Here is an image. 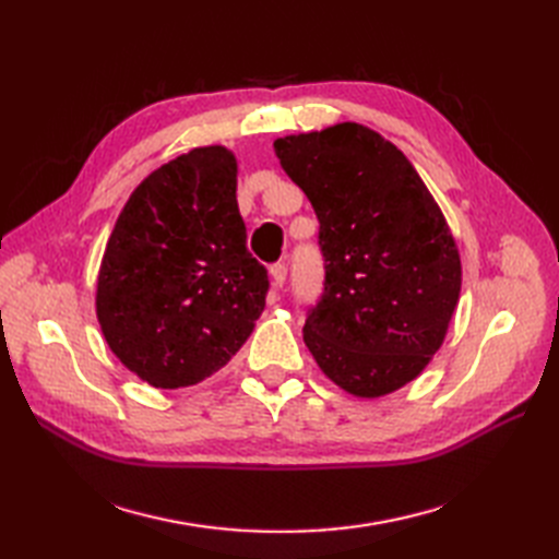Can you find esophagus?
<instances>
[{"mask_svg":"<svg viewBox=\"0 0 559 559\" xmlns=\"http://www.w3.org/2000/svg\"><path fill=\"white\" fill-rule=\"evenodd\" d=\"M270 277H273L275 289H282L284 280H286V265L284 263H275L273 267H270Z\"/></svg>","mask_w":559,"mask_h":559,"instance_id":"34e87169","label":"esophagus"}]
</instances>
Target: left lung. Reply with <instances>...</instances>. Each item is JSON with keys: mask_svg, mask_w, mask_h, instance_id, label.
<instances>
[{"mask_svg": "<svg viewBox=\"0 0 559 559\" xmlns=\"http://www.w3.org/2000/svg\"><path fill=\"white\" fill-rule=\"evenodd\" d=\"M273 146L312 202L326 261L302 341L347 394H392L441 349L460 300L462 261L445 216L403 151L361 123Z\"/></svg>", "mask_w": 559, "mask_h": 559, "instance_id": "1", "label": "left lung"}]
</instances>
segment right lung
I'll list each match as a JSON object with an SVG mask.
<instances>
[{"instance_id":"obj_1","label":"right lung","mask_w":559,"mask_h":559,"mask_svg":"<svg viewBox=\"0 0 559 559\" xmlns=\"http://www.w3.org/2000/svg\"><path fill=\"white\" fill-rule=\"evenodd\" d=\"M230 148L198 146L128 198L99 263L95 312L109 349L156 389L198 384L247 343L265 267L247 251Z\"/></svg>"}]
</instances>
